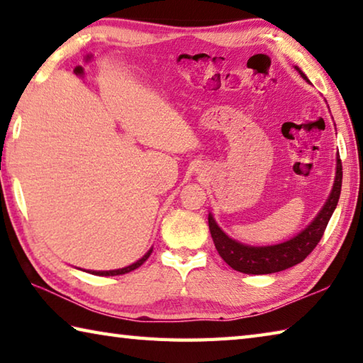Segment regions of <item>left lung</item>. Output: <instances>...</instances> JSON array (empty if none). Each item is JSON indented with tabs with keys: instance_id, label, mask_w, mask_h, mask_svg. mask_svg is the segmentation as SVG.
Returning a JSON list of instances; mask_svg holds the SVG:
<instances>
[{
	"instance_id": "obj_1",
	"label": "left lung",
	"mask_w": 363,
	"mask_h": 363,
	"mask_svg": "<svg viewBox=\"0 0 363 363\" xmlns=\"http://www.w3.org/2000/svg\"><path fill=\"white\" fill-rule=\"evenodd\" d=\"M297 72L301 74L305 82H308L307 75L302 70L294 66ZM342 179L343 169L340 154H337V168H335V179L330 190V195L325 200L321 211L318 216L311 220L307 228H303L299 234L291 238L285 242L274 244V245H247L239 242V240L230 238L220 226L217 225L212 212H209V230L212 240H214L216 248L220 257L223 258L226 264L231 266L234 271L242 274L261 275V274H274L285 271L288 267L299 264L308 255L313 252V248L321 240L325 226L337 208L340 191H342Z\"/></svg>"
}]
</instances>
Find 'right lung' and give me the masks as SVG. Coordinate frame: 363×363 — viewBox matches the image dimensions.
<instances>
[{
	"label": "right lung",
	"mask_w": 363,
	"mask_h": 363,
	"mask_svg": "<svg viewBox=\"0 0 363 363\" xmlns=\"http://www.w3.org/2000/svg\"><path fill=\"white\" fill-rule=\"evenodd\" d=\"M152 253V248H149V250L143 255V257H141L138 261H135V262H132L130 266H125V267H123V269H115V271H86V272H89V274H94V275H101V277H113V275H123V274H127V272H130V271H135V269L137 267H140L141 264H143V262L149 258V255Z\"/></svg>",
	"instance_id": "1"
}]
</instances>
